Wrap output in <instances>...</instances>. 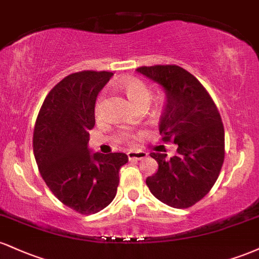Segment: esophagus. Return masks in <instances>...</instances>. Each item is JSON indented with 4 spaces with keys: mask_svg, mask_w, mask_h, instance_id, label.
<instances>
[{
    "mask_svg": "<svg viewBox=\"0 0 259 259\" xmlns=\"http://www.w3.org/2000/svg\"><path fill=\"white\" fill-rule=\"evenodd\" d=\"M127 157H129L130 160H141L147 157V152H144V151H130L127 152Z\"/></svg>",
    "mask_w": 259,
    "mask_h": 259,
    "instance_id": "obj_1",
    "label": "esophagus"
}]
</instances>
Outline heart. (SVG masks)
Here are the masks:
<instances>
[{
	"mask_svg": "<svg viewBox=\"0 0 259 259\" xmlns=\"http://www.w3.org/2000/svg\"><path fill=\"white\" fill-rule=\"evenodd\" d=\"M121 88H123V90L125 92L127 99L132 101L134 106L141 105V103L142 105H146L151 99L150 89L147 88L146 84H144V82L139 79H134V78L125 79L123 81V84H121ZM101 102H102V100L101 99L97 100L96 113L100 112Z\"/></svg>",
	"mask_w": 259,
	"mask_h": 259,
	"instance_id": "1",
	"label": "heart"
}]
</instances>
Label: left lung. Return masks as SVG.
Here are the masks:
<instances>
[{"mask_svg": "<svg viewBox=\"0 0 259 259\" xmlns=\"http://www.w3.org/2000/svg\"><path fill=\"white\" fill-rule=\"evenodd\" d=\"M136 72L165 95L159 133L174 142L177 153H151L158 170L146 184L156 198L174 208L191 207L203 198L218 179L224 162V127L206 89L178 65L141 67Z\"/></svg>", "mask_w": 259, "mask_h": 259, "instance_id": "8db88e82", "label": "left lung"}]
</instances>
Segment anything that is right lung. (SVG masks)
<instances>
[{"label": "right lung", "mask_w": 259, "mask_h": 259, "mask_svg": "<svg viewBox=\"0 0 259 259\" xmlns=\"http://www.w3.org/2000/svg\"><path fill=\"white\" fill-rule=\"evenodd\" d=\"M113 73H74L50 91L34 129V156L41 177L65 206L81 214L106 208L117 194L125 153L92 152L89 132L95 106Z\"/></svg>", "instance_id": "1"}]
</instances>
